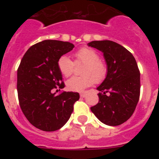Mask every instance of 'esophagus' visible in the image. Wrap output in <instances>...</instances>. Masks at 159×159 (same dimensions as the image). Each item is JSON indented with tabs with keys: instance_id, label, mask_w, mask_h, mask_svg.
<instances>
[{
	"instance_id": "1",
	"label": "esophagus",
	"mask_w": 159,
	"mask_h": 159,
	"mask_svg": "<svg viewBox=\"0 0 159 159\" xmlns=\"http://www.w3.org/2000/svg\"><path fill=\"white\" fill-rule=\"evenodd\" d=\"M86 96H87V95L85 94V93H81V94H80V97H82V98H84V97H86Z\"/></svg>"
}]
</instances>
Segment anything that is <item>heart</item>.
Listing matches in <instances>:
<instances>
[{
  "instance_id": "b5f03b06",
  "label": "heart",
  "mask_w": 159,
  "mask_h": 159,
  "mask_svg": "<svg viewBox=\"0 0 159 159\" xmlns=\"http://www.w3.org/2000/svg\"><path fill=\"white\" fill-rule=\"evenodd\" d=\"M77 62L86 63L82 77H73L66 82L67 89L72 92H81L86 88L91 87L95 82H100L104 80L106 75V66L102 60L100 55L94 49L82 48L75 53ZM57 67L60 72L64 77H69L74 71V62L67 55H62L57 61Z\"/></svg>"
}]
</instances>
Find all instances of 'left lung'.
<instances>
[{
    "label": "left lung",
    "instance_id": "obj_1",
    "mask_svg": "<svg viewBox=\"0 0 159 159\" xmlns=\"http://www.w3.org/2000/svg\"><path fill=\"white\" fill-rule=\"evenodd\" d=\"M87 45L102 51L107 66L106 78L97 88L99 102L91 111L105 125H120L130 118L139 99L140 73L135 58L113 41H92Z\"/></svg>",
    "mask_w": 159,
    "mask_h": 159
}]
</instances>
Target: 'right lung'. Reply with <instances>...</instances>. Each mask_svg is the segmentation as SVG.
Wrapping results in <instances>:
<instances>
[{
  "label": "right lung",
  "instance_id": "right-lung-1",
  "mask_svg": "<svg viewBox=\"0 0 159 159\" xmlns=\"http://www.w3.org/2000/svg\"><path fill=\"white\" fill-rule=\"evenodd\" d=\"M74 45L69 42L43 40L31 46L17 70L20 106L26 119L43 131H55L69 120L79 93L63 92L56 96L53 88L64 87L57 61Z\"/></svg>",
  "mask_w": 159,
  "mask_h": 159
}]
</instances>
